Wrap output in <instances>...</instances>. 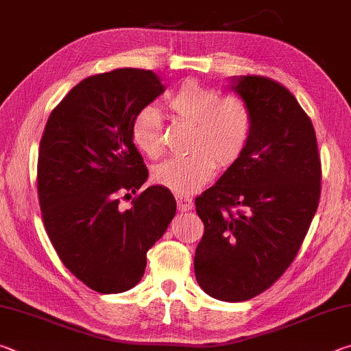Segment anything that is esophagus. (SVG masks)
I'll return each mask as SVG.
<instances>
[{
    "label": "esophagus",
    "instance_id": "1",
    "mask_svg": "<svg viewBox=\"0 0 351 351\" xmlns=\"http://www.w3.org/2000/svg\"><path fill=\"white\" fill-rule=\"evenodd\" d=\"M176 203H178V209L181 212H187L193 207V201L192 198L189 197H184V195H176Z\"/></svg>",
    "mask_w": 351,
    "mask_h": 351
}]
</instances>
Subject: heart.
<instances>
[{"mask_svg":"<svg viewBox=\"0 0 351 351\" xmlns=\"http://www.w3.org/2000/svg\"><path fill=\"white\" fill-rule=\"evenodd\" d=\"M169 108L178 122L189 123V154L173 158L153 170L159 186L178 195L199 190L215 167L226 170L245 153L252 130V111L240 96L219 93L197 80H186L169 97ZM134 145L150 159L164 154V119L156 106L147 105L132 122Z\"/></svg>","mask_w":351,"mask_h":351,"instance_id":"b5f03b06","label":"heart"}]
</instances>
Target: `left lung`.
Here are the masks:
<instances>
[{
    "label": "left lung",
    "instance_id": "obj_1",
    "mask_svg": "<svg viewBox=\"0 0 351 351\" xmlns=\"http://www.w3.org/2000/svg\"><path fill=\"white\" fill-rule=\"evenodd\" d=\"M232 90L251 106L243 156L195 199L204 223L195 276L206 294L243 302L293 263L320 198L322 165L311 119L288 88L245 75Z\"/></svg>",
    "mask_w": 351,
    "mask_h": 351
}]
</instances>
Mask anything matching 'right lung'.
I'll list each match as a JSON object with an SVG mask.
<instances>
[{"mask_svg":"<svg viewBox=\"0 0 351 351\" xmlns=\"http://www.w3.org/2000/svg\"><path fill=\"white\" fill-rule=\"evenodd\" d=\"M165 86L150 69L121 68L86 77L52 110L40 141L41 218L63 265L102 294L138 285L147 251L175 217L169 189L152 186L132 139L136 112Z\"/></svg>","mask_w":351,"mask_h":351,"instance_id":"right-lung-1","label":"right lung"}]
</instances>
